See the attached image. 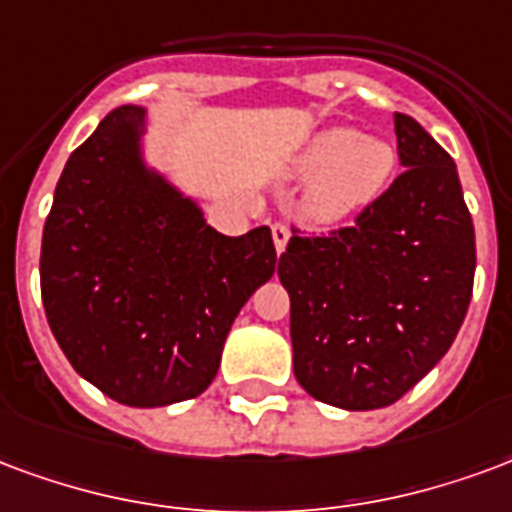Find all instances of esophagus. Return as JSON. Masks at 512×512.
<instances>
[{"label": "esophagus", "instance_id": "obj_1", "mask_svg": "<svg viewBox=\"0 0 512 512\" xmlns=\"http://www.w3.org/2000/svg\"><path fill=\"white\" fill-rule=\"evenodd\" d=\"M289 237H292V231H289L286 223H275V226H272V242H275V251L278 253L286 251V242H289Z\"/></svg>", "mask_w": 512, "mask_h": 512}]
</instances>
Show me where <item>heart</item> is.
<instances>
[{"mask_svg":"<svg viewBox=\"0 0 512 512\" xmlns=\"http://www.w3.org/2000/svg\"><path fill=\"white\" fill-rule=\"evenodd\" d=\"M300 174H316L308 210L316 220H341L363 210L387 188L395 149L382 138H360L352 128H327L305 147Z\"/></svg>","mask_w":512,"mask_h":512,"instance_id":"b5f03b06","label":"heart"}]
</instances>
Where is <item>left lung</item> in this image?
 <instances>
[{
    "label": "left lung",
    "mask_w": 512,
    "mask_h": 512,
    "mask_svg": "<svg viewBox=\"0 0 512 512\" xmlns=\"http://www.w3.org/2000/svg\"><path fill=\"white\" fill-rule=\"evenodd\" d=\"M395 136L404 174L352 226L292 237L278 259L294 376L349 412L395 404L445 357L475 283V226L453 158L406 114Z\"/></svg>",
    "instance_id": "left-lung-1"
}]
</instances>
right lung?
<instances>
[{"mask_svg":"<svg viewBox=\"0 0 512 512\" xmlns=\"http://www.w3.org/2000/svg\"><path fill=\"white\" fill-rule=\"evenodd\" d=\"M147 111L119 106L70 155L43 226L51 333L87 382L125 406L196 398L278 264L267 226L226 237L141 155Z\"/></svg>","mask_w":512,"mask_h":512,"instance_id":"right-lung-1","label":"right lung"}]
</instances>
